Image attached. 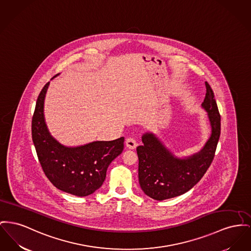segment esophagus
<instances>
[{"label": "esophagus", "instance_id": "1", "mask_svg": "<svg viewBox=\"0 0 251 251\" xmlns=\"http://www.w3.org/2000/svg\"><path fill=\"white\" fill-rule=\"evenodd\" d=\"M125 143H126V146L129 148V149H135L136 146H137V142H136V140L133 137H128L126 139Z\"/></svg>", "mask_w": 251, "mask_h": 251}]
</instances>
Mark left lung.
Returning a JSON list of instances; mask_svg holds the SVG:
<instances>
[{
	"label": "left lung",
	"instance_id": "left-lung-1",
	"mask_svg": "<svg viewBox=\"0 0 251 251\" xmlns=\"http://www.w3.org/2000/svg\"><path fill=\"white\" fill-rule=\"evenodd\" d=\"M206 88L202 106L207 112L211 135L201 151L186 159H179L152 133H145L142 136L143 145L136 148L140 187L154 200L162 201L189 192L204 176L213 161L221 133V116L213 91L206 81Z\"/></svg>",
	"mask_w": 251,
	"mask_h": 251
}]
</instances>
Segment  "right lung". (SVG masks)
<instances>
[{"mask_svg":"<svg viewBox=\"0 0 251 251\" xmlns=\"http://www.w3.org/2000/svg\"><path fill=\"white\" fill-rule=\"evenodd\" d=\"M48 85L49 82L38 97L31 125L39 161L45 176L57 189L75 196H87L103 184L110 163L123 151L124 137L79 147L59 144L51 136L45 122L44 101Z\"/></svg>","mask_w":251,"mask_h":251,"instance_id":"obj_1","label":"right lung"}]
</instances>
